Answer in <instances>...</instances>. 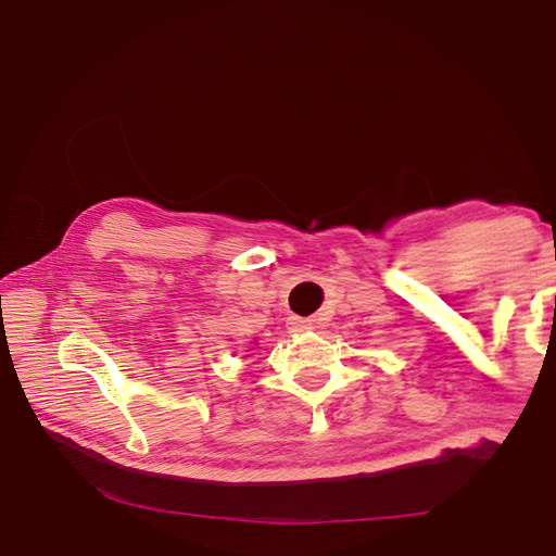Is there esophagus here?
I'll list each match as a JSON object with an SVG mask.
<instances>
[{
  "label": "esophagus",
  "mask_w": 556,
  "mask_h": 556,
  "mask_svg": "<svg viewBox=\"0 0 556 556\" xmlns=\"http://www.w3.org/2000/svg\"><path fill=\"white\" fill-rule=\"evenodd\" d=\"M291 332H308L313 329V320H303V317H291Z\"/></svg>",
  "instance_id": "obj_1"
}]
</instances>
